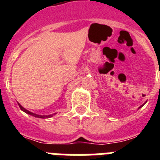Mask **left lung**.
Segmentation results:
<instances>
[{"mask_svg": "<svg viewBox=\"0 0 160 160\" xmlns=\"http://www.w3.org/2000/svg\"><path fill=\"white\" fill-rule=\"evenodd\" d=\"M144 104H145V103H144ZM144 104H143V105H144ZM143 105H142V106H140V107H138V109H139V108H141V107H142V106H143Z\"/></svg>", "mask_w": 160, "mask_h": 160, "instance_id": "8db88e82", "label": "left lung"}]
</instances>
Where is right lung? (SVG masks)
Here are the masks:
<instances>
[{"label":"right lung","mask_w":160,"mask_h":160,"mask_svg":"<svg viewBox=\"0 0 160 160\" xmlns=\"http://www.w3.org/2000/svg\"><path fill=\"white\" fill-rule=\"evenodd\" d=\"M18 106H19V107L21 108V110H22V111H24L25 113H26V114H30V115H32V116L33 117H36V118H51V117H53V115H54L55 114H49V115H41V114H35V113H32L31 112V111H28V110H26L25 108H24L23 107H22L20 103H18Z\"/></svg>","instance_id":"right-lung-1"}]
</instances>
